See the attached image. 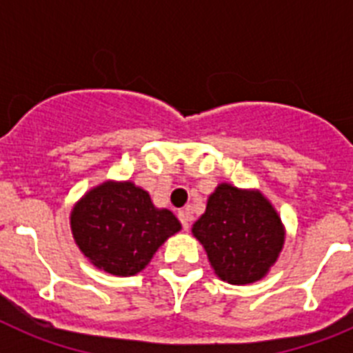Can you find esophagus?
<instances>
[{
    "label": "esophagus",
    "instance_id": "1",
    "mask_svg": "<svg viewBox=\"0 0 353 353\" xmlns=\"http://www.w3.org/2000/svg\"><path fill=\"white\" fill-rule=\"evenodd\" d=\"M179 219H180V223H182L183 230H185V232H189V228H191V214H189V210H187V208L179 210Z\"/></svg>",
    "mask_w": 353,
    "mask_h": 353
}]
</instances>
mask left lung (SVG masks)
Returning a JSON list of instances; mask_svg holds the SVG:
<instances>
[{
    "label": "left lung",
    "instance_id": "8db88e82",
    "mask_svg": "<svg viewBox=\"0 0 353 353\" xmlns=\"http://www.w3.org/2000/svg\"><path fill=\"white\" fill-rule=\"evenodd\" d=\"M215 274L232 285L254 283L269 272L285 242L277 212L260 192L221 183L192 226Z\"/></svg>",
    "mask_w": 353,
    "mask_h": 353
}]
</instances>
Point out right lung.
I'll return each mask as SVG.
<instances>
[{"label": "right lung", "mask_w": 353, "mask_h": 353, "mask_svg": "<svg viewBox=\"0 0 353 353\" xmlns=\"http://www.w3.org/2000/svg\"><path fill=\"white\" fill-rule=\"evenodd\" d=\"M70 226L77 245L95 267L113 276H134L164 240L180 230L166 208L130 182H105L74 207Z\"/></svg>", "instance_id": "right-lung-1"}]
</instances>
